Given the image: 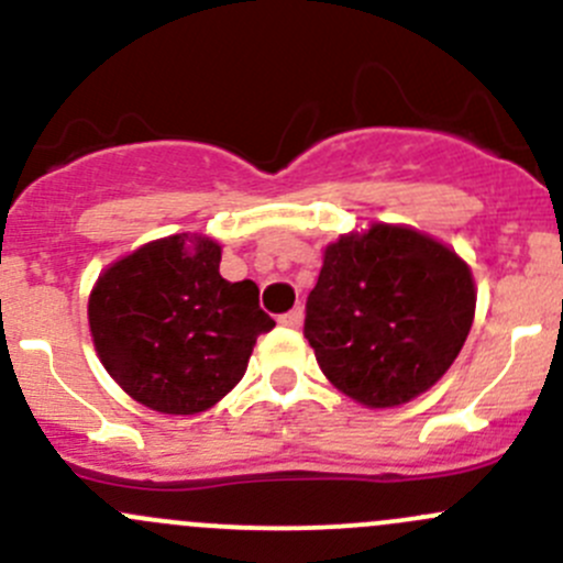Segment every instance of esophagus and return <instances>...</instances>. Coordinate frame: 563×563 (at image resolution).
Listing matches in <instances>:
<instances>
[{
    "mask_svg": "<svg viewBox=\"0 0 563 563\" xmlns=\"http://www.w3.org/2000/svg\"><path fill=\"white\" fill-rule=\"evenodd\" d=\"M302 318H305V310L294 308V310H288V313H283L280 318H277V321H280L283 327H288V329H299V327H302Z\"/></svg>",
    "mask_w": 563,
    "mask_h": 563,
    "instance_id": "34e87169",
    "label": "esophagus"
}]
</instances>
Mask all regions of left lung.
Wrapping results in <instances>:
<instances>
[{
    "instance_id": "1",
    "label": "left lung",
    "mask_w": 563,
    "mask_h": 563,
    "mask_svg": "<svg viewBox=\"0 0 563 563\" xmlns=\"http://www.w3.org/2000/svg\"><path fill=\"white\" fill-rule=\"evenodd\" d=\"M474 308V277L455 250L406 225L376 223L323 250L305 338L343 395L391 408L450 371Z\"/></svg>"
}]
</instances>
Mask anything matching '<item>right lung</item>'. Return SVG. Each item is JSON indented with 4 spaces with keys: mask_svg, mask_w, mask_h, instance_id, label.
Returning a JSON list of instances; mask_svg holds the SVG:
<instances>
[{
    "mask_svg": "<svg viewBox=\"0 0 563 563\" xmlns=\"http://www.w3.org/2000/svg\"><path fill=\"white\" fill-rule=\"evenodd\" d=\"M275 327L253 280L220 275V245L176 234L111 264L89 294V329L108 376L161 413L212 408L245 376Z\"/></svg>",
    "mask_w": 563,
    "mask_h": 563,
    "instance_id": "obj_1",
    "label": "right lung"
}]
</instances>
